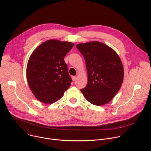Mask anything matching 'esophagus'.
I'll return each mask as SVG.
<instances>
[{"label":"esophagus","instance_id":"34e87169","mask_svg":"<svg viewBox=\"0 0 151 151\" xmlns=\"http://www.w3.org/2000/svg\"><path fill=\"white\" fill-rule=\"evenodd\" d=\"M76 76H73V77H72V80H73V81H76Z\"/></svg>","mask_w":151,"mask_h":151}]
</instances>
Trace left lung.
I'll list each match as a JSON object with an SVG mask.
<instances>
[{
	"instance_id": "left-lung-1",
	"label": "left lung",
	"mask_w": 151,
	"mask_h": 151,
	"mask_svg": "<svg viewBox=\"0 0 151 151\" xmlns=\"http://www.w3.org/2000/svg\"><path fill=\"white\" fill-rule=\"evenodd\" d=\"M76 47L85 59L88 73V83L81 91L93 104L108 103L119 91L124 79L119 55L112 48L98 41Z\"/></svg>"
}]
</instances>
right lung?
Returning a JSON list of instances; mask_svg holds the SVG:
<instances>
[{
  "mask_svg": "<svg viewBox=\"0 0 151 151\" xmlns=\"http://www.w3.org/2000/svg\"><path fill=\"white\" fill-rule=\"evenodd\" d=\"M73 45L72 42L50 39L31 54L26 77L32 93L40 101L52 103L70 87L72 79L64 58Z\"/></svg>",
  "mask_w": 151,
  "mask_h": 151,
  "instance_id": "1",
  "label": "right lung"
}]
</instances>
